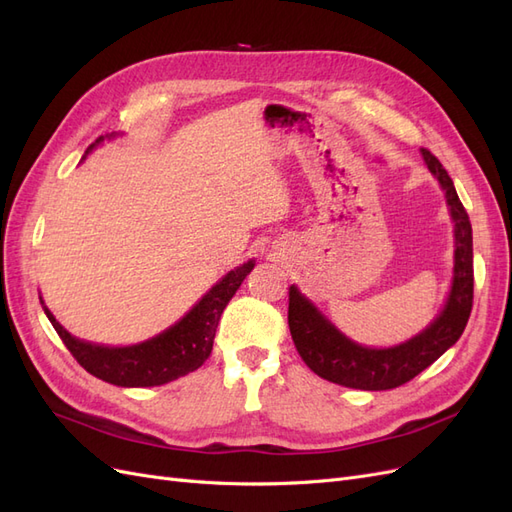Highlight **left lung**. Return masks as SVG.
Instances as JSON below:
<instances>
[{
	"label": "left lung",
	"mask_w": 512,
	"mask_h": 512,
	"mask_svg": "<svg viewBox=\"0 0 512 512\" xmlns=\"http://www.w3.org/2000/svg\"><path fill=\"white\" fill-rule=\"evenodd\" d=\"M422 158L444 188L450 216L455 221V276L444 311L414 339L401 345L375 349L362 347L347 339L341 330L304 298L296 285L289 287V332L298 354L313 373L332 384L358 390H390L410 382L418 373L455 345L465 330L474 300V255L472 225L455 191L448 171L429 150L422 148Z\"/></svg>",
	"instance_id": "left-lung-1"
}]
</instances>
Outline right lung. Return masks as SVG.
<instances>
[{
    "instance_id": "obj_1",
    "label": "right lung",
    "mask_w": 512,
    "mask_h": 512,
    "mask_svg": "<svg viewBox=\"0 0 512 512\" xmlns=\"http://www.w3.org/2000/svg\"><path fill=\"white\" fill-rule=\"evenodd\" d=\"M100 141L102 137L90 145V150ZM253 266L255 261L251 259L236 270H231L178 324L156 334L154 339L128 347H105L81 341L60 326V321L51 315L47 306H42V309H45L55 332L60 334V339L68 347V352L75 356L87 373H92L102 382L124 388L163 386L186 373L197 371L208 360L218 319H221L227 302L236 294Z\"/></svg>"
}]
</instances>
